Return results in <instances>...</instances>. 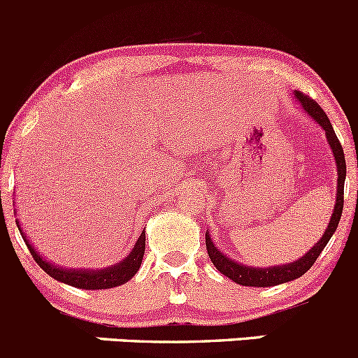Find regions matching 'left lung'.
Masks as SVG:
<instances>
[{
  "label": "left lung",
  "mask_w": 358,
  "mask_h": 358,
  "mask_svg": "<svg viewBox=\"0 0 358 358\" xmlns=\"http://www.w3.org/2000/svg\"><path fill=\"white\" fill-rule=\"evenodd\" d=\"M294 97L298 99L301 108L325 130V136H327V143L331 146L332 155H334L336 160V169H338V191H336V205L334 210H332L331 221H329L327 229L324 231L322 238L304 254L303 257H299L298 261L289 264H282V266H273V268H252V266H243V264L236 263L231 257L224 256L221 250L215 247V243L212 242L210 235H208V229L205 233V245H207L208 257H210L212 264L221 271L224 277H228L229 280L236 282L240 285H249V287H271V285L285 284V282H291L299 278L301 275L306 273L311 266L315 264L317 257L320 256V252L324 250V247L327 245V242L331 240V236L334 235L336 228L339 224V219L343 214V194H345V178H346V162H345V153H343L341 143L336 137L334 129H332L331 122H329L327 115L324 113V109L317 104L311 97L304 95L303 92H296Z\"/></svg>",
  "instance_id": "8db88e82"
}]
</instances>
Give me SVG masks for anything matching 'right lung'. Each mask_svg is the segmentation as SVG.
Instances as JSON below:
<instances>
[{"mask_svg": "<svg viewBox=\"0 0 358 358\" xmlns=\"http://www.w3.org/2000/svg\"><path fill=\"white\" fill-rule=\"evenodd\" d=\"M19 226V221H15ZM19 231L22 235L24 242H26L27 249H29L31 256L34 257V261L38 263V266L45 271L47 275H50L55 280L62 282V284L73 285L78 289H88V291H99V289H111L118 287V285L127 284L134 275L139 271L141 263H143L144 249H146V233H141L139 240L136 242L134 249L130 250L129 256L123 261H120L118 264H113V266L104 268V270H67V268H60L52 264L50 261H45L40 254L36 252L33 245L29 243L27 236L24 235L22 228L19 226Z\"/></svg>", "mask_w": 358, "mask_h": 358, "instance_id": "right-lung-1", "label": "right lung"}]
</instances>
